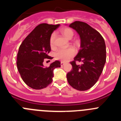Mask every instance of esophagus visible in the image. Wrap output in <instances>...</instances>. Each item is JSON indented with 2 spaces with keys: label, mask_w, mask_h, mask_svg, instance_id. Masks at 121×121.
<instances>
[{
  "label": "esophagus",
  "mask_w": 121,
  "mask_h": 121,
  "mask_svg": "<svg viewBox=\"0 0 121 121\" xmlns=\"http://www.w3.org/2000/svg\"><path fill=\"white\" fill-rule=\"evenodd\" d=\"M64 65H65V62H60V65L64 66Z\"/></svg>",
  "instance_id": "34e87169"
}]
</instances>
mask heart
<instances>
[{
	"instance_id": "b5f03b06",
	"label": "heart",
	"mask_w": 121,
	"mask_h": 121,
	"mask_svg": "<svg viewBox=\"0 0 121 121\" xmlns=\"http://www.w3.org/2000/svg\"><path fill=\"white\" fill-rule=\"evenodd\" d=\"M60 33L67 39H71L74 35L73 31L70 28H64L60 30ZM55 34H51L50 37V45L51 48L54 47ZM75 50L73 48H68L66 49H59L55 53V58L63 62L67 61L68 59L75 54Z\"/></svg>"
}]
</instances>
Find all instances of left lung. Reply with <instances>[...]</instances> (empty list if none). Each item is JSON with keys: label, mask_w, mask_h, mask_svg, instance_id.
Returning a JSON list of instances; mask_svg holds the SVG:
<instances>
[{"label": "left lung", "mask_w": 121, "mask_h": 121, "mask_svg": "<svg viewBox=\"0 0 121 121\" xmlns=\"http://www.w3.org/2000/svg\"><path fill=\"white\" fill-rule=\"evenodd\" d=\"M69 26L79 35L81 48L70 62L73 69L67 73V81L73 88L87 90L98 81L106 62L104 39L98 31L85 22L75 21ZM76 61L82 64L76 65Z\"/></svg>", "instance_id": "1"}]
</instances>
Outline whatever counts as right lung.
Listing matches in <instances>:
<instances>
[{"label":"right lung","instance_id":"right-lung-1","mask_svg":"<svg viewBox=\"0 0 121 121\" xmlns=\"http://www.w3.org/2000/svg\"><path fill=\"white\" fill-rule=\"evenodd\" d=\"M60 25L41 23L31 32L19 47L17 67L23 82L31 88L40 90L52 82L53 70L60 67L56 60L48 67L43 65L45 59H52L48 55L51 51L50 37Z\"/></svg>","mask_w":121,"mask_h":121}]
</instances>
